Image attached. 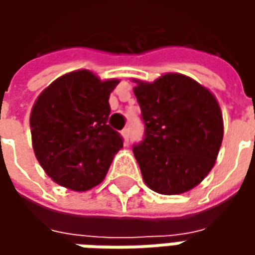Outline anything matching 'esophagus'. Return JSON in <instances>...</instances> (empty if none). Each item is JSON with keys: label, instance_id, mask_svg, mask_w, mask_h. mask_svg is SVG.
<instances>
[{"label": "esophagus", "instance_id": "obj_1", "mask_svg": "<svg viewBox=\"0 0 255 255\" xmlns=\"http://www.w3.org/2000/svg\"><path fill=\"white\" fill-rule=\"evenodd\" d=\"M122 136L124 139V142H128V139H129V129L128 128H124L122 131Z\"/></svg>", "mask_w": 255, "mask_h": 255}]
</instances>
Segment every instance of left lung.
Listing matches in <instances>:
<instances>
[{"mask_svg":"<svg viewBox=\"0 0 255 255\" xmlns=\"http://www.w3.org/2000/svg\"><path fill=\"white\" fill-rule=\"evenodd\" d=\"M144 139L133 146L146 186L177 195L198 186L216 164L224 123L214 94L182 73L154 82L133 79Z\"/></svg>","mask_w":255,"mask_h":255,"instance_id":"8db88e82","label":"left lung"}]
</instances>
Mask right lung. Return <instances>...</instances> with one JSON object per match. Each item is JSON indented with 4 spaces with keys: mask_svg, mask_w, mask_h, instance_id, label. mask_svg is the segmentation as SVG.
I'll list each match as a JSON object with an SVG mask.
<instances>
[{
    "mask_svg": "<svg viewBox=\"0 0 255 255\" xmlns=\"http://www.w3.org/2000/svg\"><path fill=\"white\" fill-rule=\"evenodd\" d=\"M119 83L79 69L56 79L36 98L30 115L32 149L53 182L87 191L105 179L123 147L108 122L109 95Z\"/></svg>",
    "mask_w": 255,
    "mask_h": 255,
    "instance_id": "obj_1",
    "label": "right lung"
}]
</instances>
